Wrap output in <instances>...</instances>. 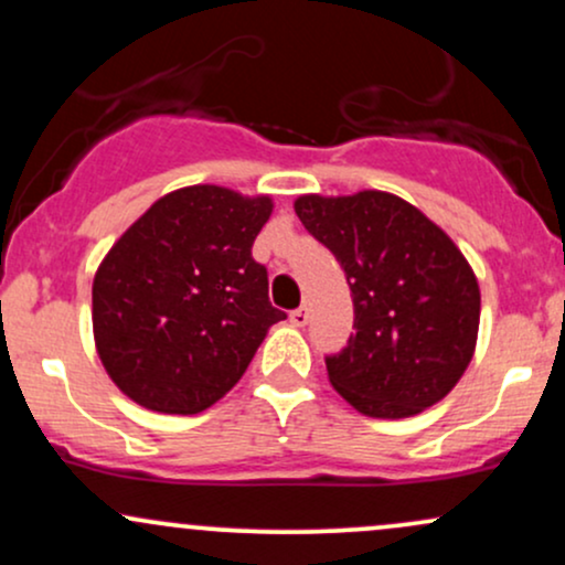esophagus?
I'll use <instances>...</instances> for the list:
<instances>
[{
    "label": "esophagus",
    "instance_id": "obj_1",
    "mask_svg": "<svg viewBox=\"0 0 565 565\" xmlns=\"http://www.w3.org/2000/svg\"><path fill=\"white\" fill-rule=\"evenodd\" d=\"M308 319H310V316H308V308H305V305H300V308L291 310V313H289V321L295 323V327H305Z\"/></svg>",
    "mask_w": 565,
    "mask_h": 565
}]
</instances>
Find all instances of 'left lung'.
<instances>
[{
    "instance_id": "left-lung-1",
    "label": "left lung",
    "mask_w": 565,
    "mask_h": 565,
    "mask_svg": "<svg viewBox=\"0 0 565 565\" xmlns=\"http://www.w3.org/2000/svg\"><path fill=\"white\" fill-rule=\"evenodd\" d=\"M295 212L353 291L355 334L327 359L334 391L374 419L414 417L446 398L476 353L481 321L478 278L457 244L385 191L308 193Z\"/></svg>"
}]
</instances>
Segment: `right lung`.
Instances as JSON below:
<instances>
[{"instance_id": "obj_1", "label": "right lung", "mask_w": 565, "mask_h": 565, "mask_svg": "<svg viewBox=\"0 0 565 565\" xmlns=\"http://www.w3.org/2000/svg\"><path fill=\"white\" fill-rule=\"evenodd\" d=\"M270 212V196L178 188L108 249L93 281V332L127 398L199 414L242 380L268 329L287 319L252 257Z\"/></svg>"}]
</instances>
